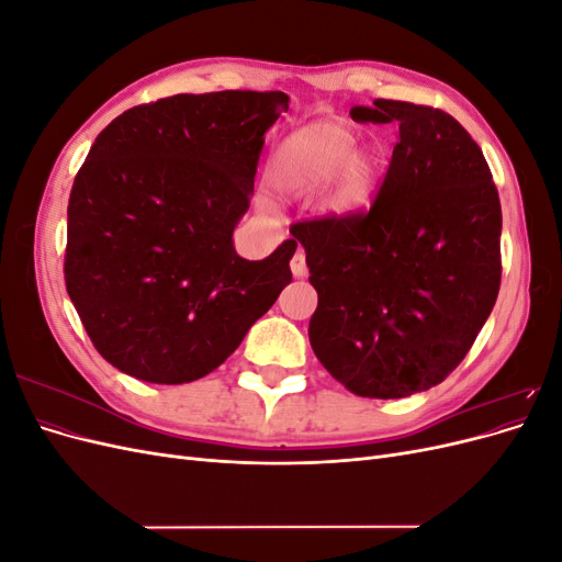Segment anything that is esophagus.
<instances>
[{"label":"esophagus","instance_id":"esophagus-1","mask_svg":"<svg viewBox=\"0 0 562 562\" xmlns=\"http://www.w3.org/2000/svg\"><path fill=\"white\" fill-rule=\"evenodd\" d=\"M291 271H293L295 279H304V277H307V260H304V250H302V248H297L295 255H293Z\"/></svg>","mask_w":562,"mask_h":562}]
</instances>
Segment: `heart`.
<instances>
[{"label": "heart", "mask_w": 562, "mask_h": 562, "mask_svg": "<svg viewBox=\"0 0 562 562\" xmlns=\"http://www.w3.org/2000/svg\"><path fill=\"white\" fill-rule=\"evenodd\" d=\"M359 143V131L342 119H316L291 131L269 157V190L281 196H310L321 190V217H356L375 196L380 171V159Z\"/></svg>", "instance_id": "heart-1"}]
</instances>
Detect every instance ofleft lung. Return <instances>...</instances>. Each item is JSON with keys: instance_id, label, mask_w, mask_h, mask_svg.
<instances>
[{"instance_id": "8db88e82", "label": "left lung", "mask_w": 562, "mask_h": 562, "mask_svg": "<svg viewBox=\"0 0 562 562\" xmlns=\"http://www.w3.org/2000/svg\"><path fill=\"white\" fill-rule=\"evenodd\" d=\"M349 114L396 122L398 143L366 215L291 227L318 293L310 342L351 394L405 398L462 363L495 307L499 194L448 112L380 98Z\"/></svg>"}]
</instances>
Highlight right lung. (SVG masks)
Masks as SVG:
<instances>
[{
    "label": "right lung",
    "instance_id": "obj_1",
    "mask_svg": "<svg viewBox=\"0 0 562 562\" xmlns=\"http://www.w3.org/2000/svg\"><path fill=\"white\" fill-rule=\"evenodd\" d=\"M281 91L180 93L100 131L67 206L65 285L100 356L151 384L209 375L291 283L297 244L244 260L246 215Z\"/></svg>",
    "mask_w": 562,
    "mask_h": 562
}]
</instances>
